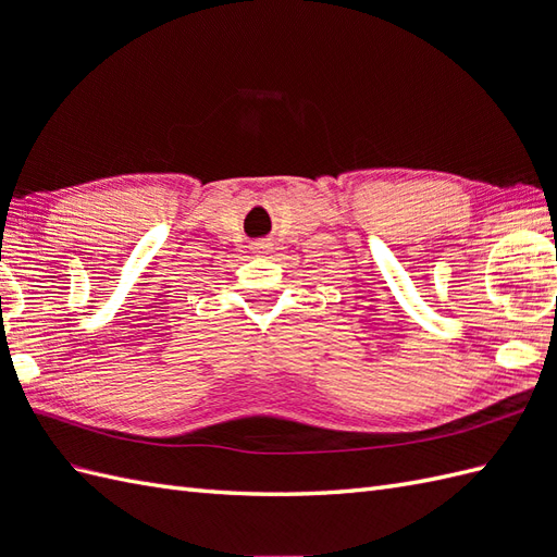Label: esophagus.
Masks as SVG:
<instances>
[{
	"instance_id": "obj_1",
	"label": "esophagus",
	"mask_w": 557,
	"mask_h": 557,
	"mask_svg": "<svg viewBox=\"0 0 557 557\" xmlns=\"http://www.w3.org/2000/svg\"><path fill=\"white\" fill-rule=\"evenodd\" d=\"M269 248H272V244H269V242H256V244L250 246V250L258 252V256H264V252H267Z\"/></svg>"
}]
</instances>
